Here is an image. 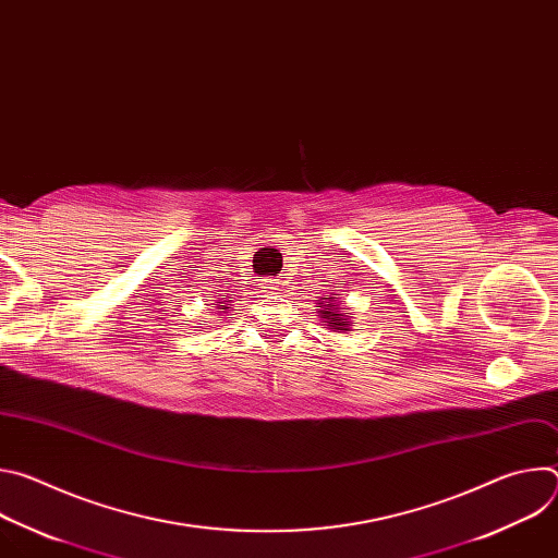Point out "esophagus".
<instances>
[{
  "label": "esophagus",
  "mask_w": 558,
  "mask_h": 558,
  "mask_svg": "<svg viewBox=\"0 0 558 558\" xmlns=\"http://www.w3.org/2000/svg\"><path fill=\"white\" fill-rule=\"evenodd\" d=\"M267 289H274V287H267Z\"/></svg>",
  "instance_id": "34e87169"
}]
</instances>
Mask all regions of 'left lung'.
Segmentation results:
<instances>
[{
    "label": "left lung",
    "mask_w": 558,
    "mask_h": 558,
    "mask_svg": "<svg viewBox=\"0 0 558 558\" xmlns=\"http://www.w3.org/2000/svg\"><path fill=\"white\" fill-rule=\"evenodd\" d=\"M333 295H338V293H333ZM333 295L317 300V306H320V308H317V315H320L323 320L327 323L325 329H333L336 333H347V331H351V327L355 323H351V315H344L340 311V304Z\"/></svg>",
    "instance_id": "8db88e82"
}]
</instances>
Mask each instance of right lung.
Listing matches in <instances>:
<instances>
[{
    "label": "right lung",
    "instance_id": "right-lung-1",
    "mask_svg": "<svg viewBox=\"0 0 558 558\" xmlns=\"http://www.w3.org/2000/svg\"><path fill=\"white\" fill-rule=\"evenodd\" d=\"M218 308H225V311H229L231 306H227V300H222V302H218ZM220 315V313H218Z\"/></svg>",
    "mask_w": 558,
    "mask_h": 558
}]
</instances>
